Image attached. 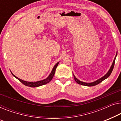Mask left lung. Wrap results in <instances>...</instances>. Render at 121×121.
<instances>
[{"instance_id":"1","label":"left lung","mask_w":121,"mask_h":121,"mask_svg":"<svg viewBox=\"0 0 121 121\" xmlns=\"http://www.w3.org/2000/svg\"><path fill=\"white\" fill-rule=\"evenodd\" d=\"M117 55V52L116 55V56L115 57V59H114L113 61V63H112V65L111 66V67H110V69H109V70H108V73H107L105 74V76H104L103 77H101V78H100V79L96 80V81L93 82H91V83H86V82H83L80 81L77 78H76L75 76H74V74H73V76H74V80H75V81L78 83V84L83 85V86H96V85H97V84H99L100 83H101V82H103L104 81V80H105V79H106V78H108L110 76V74H111V73H112V70H113V67H114V65H115L116 57Z\"/></svg>"}]
</instances>
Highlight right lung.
<instances>
[{"label": "right lung", "mask_w": 121, "mask_h": 121, "mask_svg": "<svg viewBox=\"0 0 121 121\" xmlns=\"http://www.w3.org/2000/svg\"><path fill=\"white\" fill-rule=\"evenodd\" d=\"M59 63V62H57V64L54 66V67L52 69V72H51L50 74H49V76H48V77L47 78H45V79L42 80V81H37V82H27V81H23V80H22L21 79H20V78H18V77H16V76H15L14 74L13 73H12L11 72L13 76H14L15 78H17L18 81H20L22 83V84L25 85V86H30V87H37V86H43V85L47 84V83H49L51 81H52V78H53L54 74H55L56 69V67H57V65H58Z\"/></svg>", "instance_id": "add662e5"}]
</instances>
